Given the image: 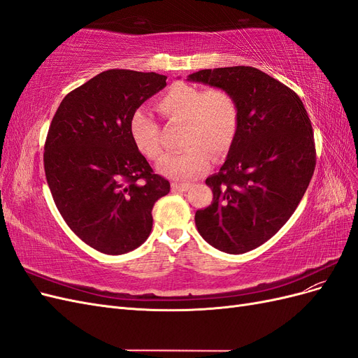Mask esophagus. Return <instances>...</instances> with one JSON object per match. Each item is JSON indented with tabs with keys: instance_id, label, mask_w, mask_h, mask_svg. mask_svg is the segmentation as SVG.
Masks as SVG:
<instances>
[{
	"instance_id": "1",
	"label": "esophagus",
	"mask_w": 358,
	"mask_h": 358,
	"mask_svg": "<svg viewBox=\"0 0 358 358\" xmlns=\"http://www.w3.org/2000/svg\"><path fill=\"white\" fill-rule=\"evenodd\" d=\"M191 188V183H178V182H173L171 183V189L173 191H188Z\"/></svg>"
}]
</instances>
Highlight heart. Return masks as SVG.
I'll use <instances>...</instances> for the list:
<instances>
[{
  "mask_svg": "<svg viewBox=\"0 0 358 358\" xmlns=\"http://www.w3.org/2000/svg\"><path fill=\"white\" fill-rule=\"evenodd\" d=\"M157 109L171 124L183 125L182 145L178 155L164 157L158 170L173 179H191L208 170L210 155L224 157L237 136L241 121L239 103L222 88L203 90L183 82L173 83L157 100ZM137 149L149 159L162 154L161 129L146 110H137L129 122Z\"/></svg>",
  "mask_w": 358,
  "mask_h": 358,
  "instance_id": "b5f03b06",
  "label": "heart"
}]
</instances>
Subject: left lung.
Wrapping results in <instances>:
<instances>
[{"mask_svg":"<svg viewBox=\"0 0 358 358\" xmlns=\"http://www.w3.org/2000/svg\"><path fill=\"white\" fill-rule=\"evenodd\" d=\"M187 80L227 90L239 103L237 136L206 179L213 200L196 212V225L220 251L248 252L275 236L305 196L317 162L310 119L294 91L254 67L200 70Z\"/></svg>","mask_w":358,"mask_h":358,"instance_id":"1","label":"left lung"}]
</instances>
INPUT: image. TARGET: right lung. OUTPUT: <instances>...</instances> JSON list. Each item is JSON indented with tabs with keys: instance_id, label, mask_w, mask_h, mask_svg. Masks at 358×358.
Instances as JSON below:
<instances>
[{
	"instance_id": "obj_1",
	"label": "right lung",
	"mask_w": 358,
	"mask_h": 358,
	"mask_svg": "<svg viewBox=\"0 0 358 358\" xmlns=\"http://www.w3.org/2000/svg\"><path fill=\"white\" fill-rule=\"evenodd\" d=\"M167 76L107 70L66 95L49 127L45 171L64 221L103 254L121 255L152 230V208L170 191L131 137L133 113Z\"/></svg>"
}]
</instances>
